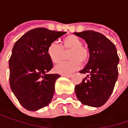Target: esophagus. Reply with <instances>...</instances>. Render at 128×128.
Segmentation results:
<instances>
[{
    "label": "esophagus",
    "mask_w": 128,
    "mask_h": 128,
    "mask_svg": "<svg viewBox=\"0 0 128 128\" xmlns=\"http://www.w3.org/2000/svg\"><path fill=\"white\" fill-rule=\"evenodd\" d=\"M62 76L66 77V78H70L72 76V74H62Z\"/></svg>",
    "instance_id": "obj_1"
}]
</instances>
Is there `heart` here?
<instances>
[{
  "label": "heart",
  "instance_id": "heart-1",
  "mask_svg": "<svg viewBox=\"0 0 128 128\" xmlns=\"http://www.w3.org/2000/svg\"><path fill=\"white\" fill-rule=\"evenodd\" d=\"M68 53L70 61L61 62L55 66L54 70L57 73L68 74L77 70L81 63L85 64L89 59V50L82 46V41L78 37L74 35H70L62 40V47L56 41L50 43L46 49V53L53 63L59 62L64 54Z\"/></svg>",
  "mask_w": 128,
  "mask_h": 128
}]
</instances>
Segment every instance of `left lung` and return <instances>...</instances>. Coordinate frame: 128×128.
Instances as JSON below:
<instances>
[{"label":"left lung","mask_w":128,"mask_h":128,"mask_svg":"<svg viewBox=\"0 0 128 128\" xmlns=\"http://www.w3.org/2000/svg\"><path fill=\"white\" fill-rule=\"evenodd\" d=\"M87 43L89 61L80 71L87 74L82 82L76 85L78 99L84 104L98 108L104 104L114 89L118 78L119 58L115 45L104 35L92 31L74 32Z\"/></svg>","instance_id":"8db88e82"}]
</instances>
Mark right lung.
<instances>
[{"label":"right lung","instance_id":"add662e5","mask_svg":"<svg viewBox=\"0 0 128 128\" xmlns=\"http://www.w3.org/2000/svg\"><path fill=\"white\" fill-rule=\"evenodd\" d=\"M65 33L40 27L30 30L15 42L9 61L10 84L25 109L36 111L52 101L60 75L47 73L53 65L46 49Z\"/></svg>","mask_w":128,"mask_h":128}]
</instances>
